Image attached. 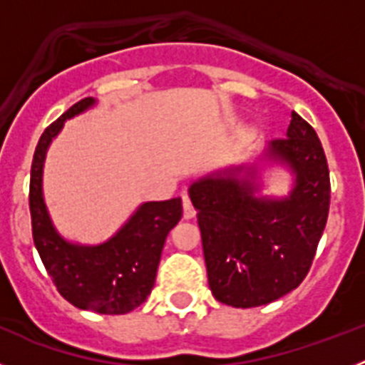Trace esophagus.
<instances>
[{
	"instance_id": "34e87169",
	"label": "esophagus",
	"mask_w": 365,
	"mask_h": 365,
	"mask_svg": "<svg viewBox=\"0 0 365 365\" xmlns=\"http://www.w3.org/2000/svg\"><path fill=\"white\" fill-rule=\"evenodd\" d=\"M195 215V210H193L192 201H190L188 195H182V217L192 219Z\"/></svg>"
}]
</instances>
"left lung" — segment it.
Listing matches in <instances>:
<instances>
[{
  "label": "left lung",
  "mask_w": 365,
  "mask_h": 365,
  "mask_svg": "<svg viewBox=\"0 0 365 365\" xmlns=\"http://www.w3.org/2000/svg\"><path fill=\"white\" fill-rule=\"evenodd\" d=\"M292 173L287 196L260 193L267 167ZM197 210L208 285L217 302L259 307L294 291L307 276L331 201L320 138L291 113L285 138L270 140L254 163L199 177L188 188Z\"/></svg>",
  "instance_id": "8db88e82"
}]
</instances>
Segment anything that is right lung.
I'll list each match as a JSON object with an SVG mask.
<instances>
[{"label": "right lung", "mask_w": 365, "mask_h": 365, "mask_svg": "<svg viewBox=\"0 0 365 365\" xmlns=\"http://www.w3.org/2000/svg\"><path fill=\"white\" fill-rule=\"evenodd\" d=\"M96 106L80 100L43 131L31 168L32 237L58 292L74 307L100 314H125L143 305L157 278L164 241L182 215L180 197L148 201L109 240L96 245L66 240L54 227L43 197L45 157L63 124Z\"/></svg>", "instance_id": "obj_1"}]
</instances>
